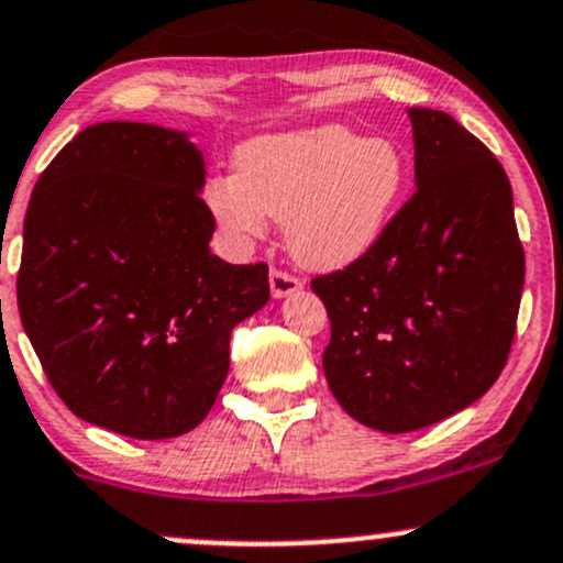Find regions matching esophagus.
Here are the masks:
<instances>
[{
    "label": "esophagus",
    "instance_id": "34e87169",
    "mask_svg": "<svg viewBox=\"0 0 563 563\" xmlns=\"http://www.w3.org/2000/svg\"><path fill=\"white\" fill-rule=\"evenodd\" d=\"M301 288V280L299 277L288 275V272L283 269H272L269 272V291L275 299H283V297H291V294H297Z\"/></svg>",
    "mask_w": 563,
    "mask_h": 563
}]
</instances>
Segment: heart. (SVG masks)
Returning <instances> with one entry per match:
<instances>
[{"label": "heart", "mask_w": 563, "mask_h": 563, "mask_svg": "<svg viewBox=\"0 0 563 563\" xmlns=\"http://www.w3.org/2000/svg\"><path fill=\"white\" fill-rule=\"evenodd\" d=\"M234 169L207 183L212 216L242 236H262L266 216L283 221L288 251L310 269H342L369 253L407 180L394 142L336 123L245 142Z\"/></svg>", "instance_id": "obj_1"}]
</instances>
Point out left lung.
Returning <instances> with one entry per match:
<instances>
[{"label":"left lung","mask_w":563,"mask_h":563,"mask_svg":"<svg viewBox=\"0 0 563 563\" xmlns=\"http://www.w3.org/2000/svg\"><path fill=\"white\" fill-rule=\"evenodd\" d=\"M416 194L369 253L312 280L327 305V383L386 434L464 410L510 356L526 258L494 153L442 110L410 108Z\"/></svg>","instance_id":"obj_1"}]
</instances>
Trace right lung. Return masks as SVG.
I'll use <instances>...</instances> for the list:
<instances>
[{"label":"right lung","mask_w":563,"mask_h":563,"mask_svg":"<svg viewBox=\"0 0 563 563\" xmlns=\"http://www.w3.org/2000/svg\"><path fill=\"white\" fill-rule=\"evenodd\" d=\"M202 151L177 129L108 121L47 164L23 221L18 312L82 421L134 440L197 429L232 329L269 301L266 264L210 253Z\"/></svg>","instance_id":"right-lung-1"}]
</instances>
